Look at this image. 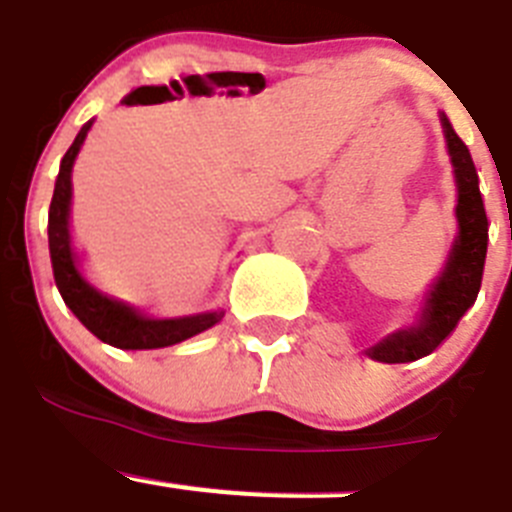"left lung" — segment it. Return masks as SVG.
<instances>
[{
  "mask_svg": "<svg viewBox=\"0 0 512 512\" xmlns=\"http://www.w3.org/2000/svg\"><path fill=\"white\" fill-rule=\"evenodd\" d=\"M441 127H444L451 165H454V176H457L459 237L449 262H446V270L428 296L421 324L411 331H398V334L388 336L385 342L367 349L372 359L388 362V365L413 362V359L426 357L436 347H441L451 331L457 329L467 308L477 301L482 273H485L487 214L485 204H482L477 170H474L467 145L459 140L457 132L451 130L446 114H441Z\"/></svg>",
  "mask_w": 512,
  "mask_h": 512,
  "instance_id": "1",
  "label": "left lung"
}]
</instances>
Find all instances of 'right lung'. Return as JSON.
Returning a JSON list of instances; mask_svg holds the SVG:
<instances>
[{
    "mask_svg": "<svg viewBox=\"0 0 512 512\" xmlns=\"http://www.w3.org/2000/svg\"><path fill=\"white\" fill-rule=\"evenodd\" d=\"M91 122L81 127L73 145L61 160V173L55 181L53 201L48 214V245L50 262H53V278L61 290L66 306L76 313V319L86 326L101 342L119 349H160L170 344L186 342L191 336L201 334L216 321H222L224 313H201L188 319L153 321L140 316L124 303L101 296L99 290L91 288L76 267V257L71 250V234H68V206H71V168L78 150L84 145L86 132Z\"/></svg>",
    "mask_w": 512,
    "mask_h": 512,
    "instance_id": "right-lung-1",
    "label": "right lung"
}]
</instances>
